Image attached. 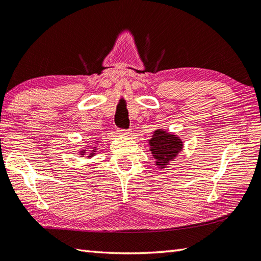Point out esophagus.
Returning <instances> with one entry per match:
<instances>
[{"label":"esophagus","mask_w":261,"mask_h":261,"mask_svg":"<svg viewBox=\"0 0 261 261\" xmlns=\"http://www.w3.org/2000/svg\"><path fill=\"white\" fill-rule=\"evenodd\" d=\"M117 132H119L120 136H123V137H129L131 135L130 131H126V130H117Z\"/></svg>","instance_id":"34e87169"}]
</instances>
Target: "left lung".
<instances>
[{
  "mask_svg": "<svg viewBox=\"0 0 261 261\" xmlns=\"http://www.w3.org/2000/svg\"><path fill=\"white\" fill-rule=\"evenodd\" d=\"M148 144L155 164L161 167V170L170 165L183 149V141L180 137L163 129L155 130Z\"/></svg>",
  "mask_w": 261,
  "mask_h": 261,
  "instance_id": "1",
  "label": "left lung"
}]
</instances>
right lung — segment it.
<instances>
[{"mask_svg":"<svg viewBox=\"0 0 261 261\" xmlns=\"http://www.w3.org/2000/svg\"><path fill=\"white\" fill-rule=\"evenodd\" d=\"M96 142H98V140H97ZM96 151H97V146H95V147H93V150H91V152L90 154L88 155V158H91L93 156H95V154H96ZM81 155H85V152H86V150L85 149H83L81 151H79Z\"/></svg>","mask_w":261,"mask_h":261,"instance_id":"obj_1","label":"right lung"}]
</instances>
